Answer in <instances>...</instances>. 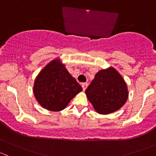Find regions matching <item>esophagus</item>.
<instances>
[{
    "label": "esophagus",
    "instance_id": "1",
    "mask_svg": "<svg viewBox=\"0 0 156 156\" xmlns=\"http://www.w3.org/2000/svg\"><path fill=\"white\" fill-rule=\"evenodd\" d=\"M87 85H88V84L87 83H83L82 84H81V86H82V88H83V90H86V88L87 87Z\"/></svg>",
    "mask_w": 156,
    "mask_h": 156
}]
</instances>
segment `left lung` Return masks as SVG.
I'll return each instance as SVG.
<instances>
[{"label":"left lung","instance_id":"1","mask_svg":"<svg viewBox=\"0 0 156 156\" xmlns=\"http://www.w3.org/2000/svg\"><path fill=\"white\" fill-rule=\"evenodd\" d=\"M85 94L95 111L101 115L120 109L128 98L126 83L113 67L99 71Z\"/></svg>","mask_w":156,"mask_h":156}]
</instances>
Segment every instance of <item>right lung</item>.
I'll return each instance as SVG.
<instances>
[{
  "mask_svg": "<svg viewBox=\"0 0 156 156\" xmlns=\"http://www.w3.org/2000/svg\"><path fill=\"white\" fill-rule=\"evenodd\" d=\"M81 91V86L70 75L59 58L49 62L39 72L33 87L37 103L53 112L64 109Z\"/></svg>",
  "mask_w": 156,
  "mask_h": 156,
  "instance_id": "1",
  "label": "right lung"
}]
</instances>
